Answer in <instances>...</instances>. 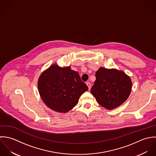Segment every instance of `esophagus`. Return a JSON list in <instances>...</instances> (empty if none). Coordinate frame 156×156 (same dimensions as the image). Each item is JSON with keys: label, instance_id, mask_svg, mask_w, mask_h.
Segmentation results:
<instances>
[{"label": "esophagus", "instance_id": "34e87169", "mask_svg": "<svg viewBox=\"0 0 156 156\" xmlns=\"http://www.w3.org/2000/svg\"><path fill=\"white\" fill-rule=\"evenodd\" d=\"M86 84H87V86H88V87H89V89L90 90V89H91V84H90V83H89V82H87V83H86Z\"/></svg>", "mask_w": 156, "mask_h": 156}]
</instances>
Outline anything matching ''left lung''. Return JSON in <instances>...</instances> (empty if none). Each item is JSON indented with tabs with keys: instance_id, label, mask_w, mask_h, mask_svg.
<instances>
[{
	"instance_id": "left-lung-1",
	"label": "left lung",
	"mask_w": 156,
	"mask_h": 156,
	"mask_svg": "<svg viewBox=\"0 0 156 156\" xmlns=\"http://www.w3.org/2000/svg\"><path fill=\"white\" fill-rule=\"evenodd\" d=\"M95 76L91 93L99 105L113 110L127 99L131 90L132 82L124 72L100 67Z\"/></svg>"
}]
</instances>
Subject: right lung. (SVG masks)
<instances>
[{"mask_svg": "<svg viewBox=\"0 0 156 156\" xmlns=\"http://www.w3.org/2000/svg\"><path fill=\"white\" fill-rule=\"evenodd\" d=\"M40 95L44 104L57 112L66 113L78 102L80 96L88 90L78 73L70 66L51 65L38 80Z\"/></svg>", "mask_w": 156, "mask_h": 156, "instance_id": "add662e5", "label": "right lung"}]
</instances>
